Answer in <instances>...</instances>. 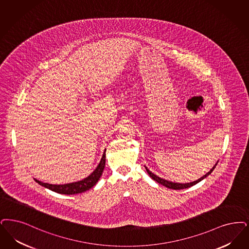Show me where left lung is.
I'll use <instances>...</instances> for the list:
<instances>
[{
  "label": "left lung",
  "instance_id": "left-lung-1",
  "mask_svg": "<svg viewBox=\"0 0 249 249\" xmlns=\"http://www.w3.org/2000/svg\"><path fill=\"white\" fill-rule=\"evenodd\" d=\"M219 162V161H218ZM218 162L213 166V168L209 170V172L207 173V174H205L203 177H201L200 179H196V180H195V181H192V182H188V183H178V182H172V181H169V180H167V179H162V178H160L159 176H157L156 174H154L153 172H151L149 169H147L146 167H145V169H146V171H147V173L149 174L150 177L152 178V179H154V180H156L157 182H159L160 184H162V185H164V186H166L167 188H169V189H173V190H180V189H185V188H189L191 186H193V185H195V184H196V183H198L199 181H201L202 179H205V178H207L208 176H209V174L213 171V169L216 168V166H217V164H218Z\"/></svg>",
  "mask_w": 249,
  "mask_h": 249
}]
</instances>
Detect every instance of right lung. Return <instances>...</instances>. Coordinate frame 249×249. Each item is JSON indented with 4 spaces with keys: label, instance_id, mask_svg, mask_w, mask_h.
Masks as SVG:
<instances>
[{
    "label": "right lung",
    "instance_id": "1",
    "mask_svg": "<svg viewBox=\"0 0 249 249\" xmlns=\"http://www.w3.org/2000/svg\"><path fill=\"white\" fill-rule=\"evenodd\" d=\"M105 165H106V150L103 154V157L96 169H94L85 179L75 181V182H71V183H66V184H50V183L41 182L38 179H34L41 186L51 190L53 192L62 194V195H76V194L86 192L87 190L90 189L96 184V182L99 180L100 177L102 176V173L105 169Z\"/></svg>",
    "mask_w": 249,
    "mask_h": 249
}]
</instances>
